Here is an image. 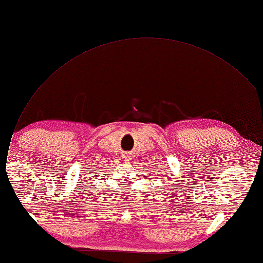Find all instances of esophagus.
I'll return each mask as SVG.
<instances>
[{
    "label": "esophagus",
    "mask_w": 263,
    "mask_h": 263,
    "mask_svg": "<svg viewBox=\"0 0 263 263\" xmlns=\"http://www.w3.org/2000/svg\"><path fill=\"white\" fill-rule=\"evenodd\" d=\"M123 158H124V159H125V160H127V161H129V160H132V159H133V157H132L130 154H125L124 157H123Z\"/></svg>",
    "instance_id": "obj_1"
}]
</instances>
